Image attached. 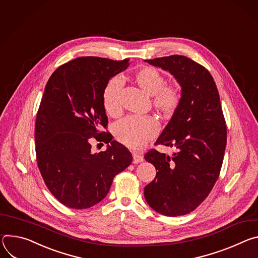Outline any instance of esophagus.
<instances>
[{
    "label": "esophagus",
    "instance_id": "1",
    "mask_svg": "<svg viewBox=\"0 0 258 258\" xmlns=\"http://www.w3.org/2000/svg\"><path fill=\"white\" fill-rule=\"evenodd\" d=\"M133 163L134 164H138V163H141L142 161H144V157L138 155V154H133Z\"/></svg>",
    "mask_w": 258,
    "mask_h": 258
}]
</instances>
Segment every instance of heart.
Masks as SVG:
<instances>
[{
  "label": "heart",
  "instance_id": "1",
  "mask_svg": "<svg viewBox=\"0 0 258 258\" xmlns=\"http://www.w3.org/2000/svg\"><path fill=\"white\" fill-rule=\"evenodd\" d=\"M134 82L149 95H152L154 107L165 117H171L176 112L181 103V92L176 86L166 85V78L157 69L152 67L140 68L134 73ZM121 81L117 78L110 80L102 92V105L105 112L116 117L121 112L119 100ZM158 132V123L151 117H128L118 122L113 127L116 139L131 150H139Z\"/></svg>",
  "mask_w": 258,
  "mask_h": 258
}]
</instances>
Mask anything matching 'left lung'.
<instances>
[{"label": "left lung", "instance_id": "8db88e82", "mask_svg": "<svg viewBox=\"0 0 258 258\" xmlns=\"http://www.w3.org/2000/svg\"><path fill=\"white\" fill-rule=\"evenodd\" d=\"M146 61L176 79L181 103L155 144L174 147L177 152L166 156L151 150L145 156L158 171L145 187V198L158 213L184 215L208 197L220 173L226 126L218 90L208 70L185 56Z\"/></svg>", "mask_w": 258, "mask_h": 258}]
</instances>
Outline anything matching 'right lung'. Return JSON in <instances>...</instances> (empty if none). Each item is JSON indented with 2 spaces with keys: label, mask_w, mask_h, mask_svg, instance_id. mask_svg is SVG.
<instances>
[{
  "label": "right lung",
  "mask_w": 258,
  "mask_h": 258,
  "mask_svg": "<svg viewBox=\"0 0 258 258\" xmlns=\"http://www.w3.org/2000/svg\"><path fill=\"white\" fill-rule=\"evenodd\" d=\"M129 59L86 56L57 69L47 82L37 113L38 167L51 194L69 208L86 209L107 195L113 177L132 162L131 153L108 132L102 92ZM108 144L93 154L90 139Z\"/></svg>",
  "instance_id": "add662e5"
}]
</instances>
